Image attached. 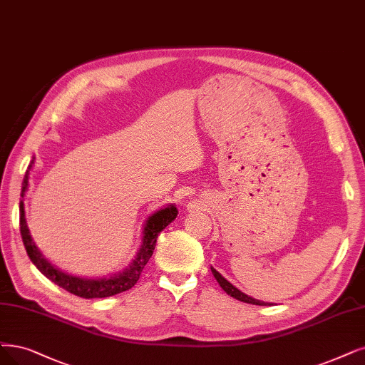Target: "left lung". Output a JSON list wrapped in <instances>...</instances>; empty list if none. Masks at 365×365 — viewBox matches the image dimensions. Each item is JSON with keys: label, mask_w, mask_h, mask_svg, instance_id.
Masks as SVG:
<instances>
[{"label": "left lung", "mask_w": 365, "mask_h": 365, "mask_svg": "<svg viewBox=\"0 0 365 365\" xmlns=\"http://www.w3.org/2000/svg\"><path fill=\"white\" fill-rule=\"evenodd\" d=\"M210 271H212L213 277L217 278V281L220 282V286L222 287V290H224L227 294L233 296L235 299L242 301V302H247V304H252V305H272V304H267V302H263V301H259V299H254V298H251V296H248V294H245V293H242L239 289H236V287L232 284V282H228V281L217 271V269L210 267Z\"/></svg>", "instance_id": "obj_1"}]
</instances>
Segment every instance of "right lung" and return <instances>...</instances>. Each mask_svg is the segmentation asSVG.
Here are the masks:
<instances>
[{
	"mask_svg": "<svg viewBox=\"0 0 365 365\" xmlns=\"http://www.w3.org/2000/svg\"><path fill=\"white\" fill-rule=\"evenodd\" d=\"M34 164V158L30 162L29 170L25 173V178L22 182V191H21V201H19V225H21V236L24 247L26 250V254H29L30 260L34 263V266L42 272L46 278H49L52 282H56L57 286L61 289L71 292L72 294L79 296V298H86V299H93V298H108V296H114L117 293L126 292L130 287L137 284V281L140 279V275L143 272L144 266L147 264L148 259L152 257V254L156 247V239L158 235L164 230V228L173 222L178 217V209H175L173 205L156 210L152 213L150 217L147 218L144 224V232H143V242L141 247L135 255L132 263L125 269L123 272L114 274L110 278H98V279H87V278H79V277H72L67 275L61 271H58L57 267H53L45 257L37 250L34 245V242L31 239L29 227H26V220H25V209H24V197L26 192V187H29V175L30 170Z\"/></svg>",
	"mask_w": 365,
	"mask_h": 365,
	"instance_id": "1",
	"label": "right lung"
}]
</instances>
